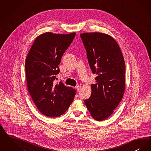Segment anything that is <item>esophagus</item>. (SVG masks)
<instances>
[{"label":"esophagus","instance_id":"34e87169","mask_svg":"<svg viewBox=\"0 0 151 151\" xmlns=\"http://www.w3.org/2000/svg\"><path fill=\"white\" fill-rule=\"evenodd\" d=\"M76 90L78 91V92H80V91L81 90V86L80 85H78L76 86Z\"/></svg>","mask_w":151,"mask_h":151}]
</instances>
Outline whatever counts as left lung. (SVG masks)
<instances>
[{"label": "left lung", "mask_w": 151, "mask_h": 151, "mask_svg": "<svg viewBox=\"0 0 151 151\" xmlns=\"http://www.w3.org/2000/svg\"><path fill=\"white\" fill-rule=\"evenodd\" d=\"M91 70L97 75L91 84V93L85 104L91 116L104 120L114 112L121 102L125 88V65L115 39L101 32L80 35Z\"/></svg>", "instance_id": "left-lung-1"}]
</instances>
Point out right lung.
<instances>
[{
  "label": "right lung",
  "instance_id": "obj_1",
  "mask_svg": "<svg viewBox=\"0 0 151 151\" xmlns=\"http://www.w3.org/2000/svg\"><path fill=\"white\" fill-rule=\"evenodd\" d=\"M76 33L45 32L37 36L26 58L27 85L31 97L43 115L57 117L64 114L73 102L76 91L55 83L60 73L62 57L73 42Z\"/></svg>",
  "mask_w": 151,
  "mask_h": 151
}]
</instances>
